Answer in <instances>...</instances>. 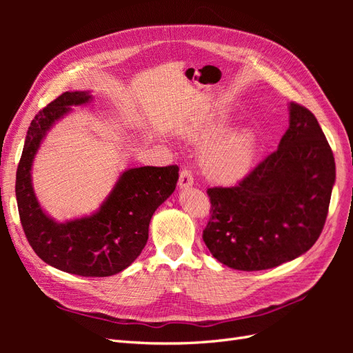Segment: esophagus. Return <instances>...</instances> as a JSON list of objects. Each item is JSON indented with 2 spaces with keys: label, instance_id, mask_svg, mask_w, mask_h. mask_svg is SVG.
Listing matches in <instances>:
<instances>
[{
  "label": "esophagus",
  "instance_id": "1",
  "mask_svg": "<svg viewBox=\"0 0 353 353\" xmlns=\"http://www.w3.org/2000/svg\"><path fill=\"white\" fill-rule=\"evenodd\" d=\"M178 184H179V188H190L191 185L194 184L193 174H191L188 169H183V170H181Z\"/></svg>",
  "mask_w": 353,
  "mask_h": 353
}]
</instances>
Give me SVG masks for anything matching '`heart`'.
<instances>
[{"mask_svg": "<svg viewBox=\"0 0 353 353\" xmlns=\"http://www.w3.org/2000/svg\"><path fill=\"white\" fill-rule=\"evenodd\" d=\"M223 125V117H212L191 128L185 137L199 145L212 139L200 154L203 174L213 183L234 184L252 170L259 152V137L253 128L241 126L217 137Z\"/></svg>", "mask_w": 353, "mask_h": 353, "instance_id": "obj_1", "label": "heart"}]
</instances>
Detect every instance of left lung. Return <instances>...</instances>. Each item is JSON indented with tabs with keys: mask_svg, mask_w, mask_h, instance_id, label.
<instances>
[{
	"mask_svg": "<svg viewBox=\"0 0 353 353\" xmlns=\"http://www.w3.org/2000/svg\"><path fill=\"white\" fill-rule=\"evenodd\" d=\"M336 183L334 156L316 117L288 104V130L270 154L231 188H209L203 241L221 263L261 271L306 253L325 223Z\"/></svg>",
	"mask_w": 353,
	"mask_h": 353,
	"instance_id": "left-lung-1",
	"label": "left lung"
}]
</instances>
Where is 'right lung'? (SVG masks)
<instances>
[{"instance_id":"right-lung-1","label":"right lung","mask_w":353,"mask_h":353,"mask_svg":"<svg viewBox=\"0 0 353 353\" xmlns=\"http://www.w3.org/2000/svg\"><path fill=\"white\" fill-rule=\"evenodd\" d=\"M94 100L91 91H68L30 122L16 174L20 222L32 249L50 266L81 276H110L126 270L148 239L156 209L174 193L178 166L126 169L91 215L59 222L44 210L32 184V168L51 128Z\"/></svg>"}]
</instances>
